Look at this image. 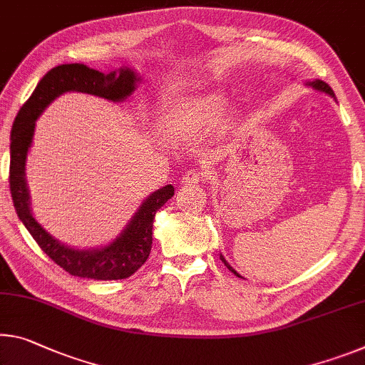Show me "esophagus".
I'll list each match as a JSON object with an SVG mask.
<instances>
[{"instance_id": "obj_1", "label": "esophagus", "mask_w": 365, "mask_h": 365, "mask_svg": "<svg viewBox=\"0 0 365 365\" xmlns=\"http://www.w3.org/2000/svg\"><path fill=\"white\" fill-rule=\"evenodd\" d=\"M201 180H203V175L198 170H188L185 175L182 177V185H185V187H190V185H196L200 183Z\"/></svg>"}]
</instances>
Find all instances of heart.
<instances>
[{"mask_svg": "<svg viewBox=\"0 0 365 365\" xmlns=\"http://www.w3.org/2000/svg\"><path fill=\"white\" fill-rule=\"evenodd\" d=\"M229 103L224 91H206L173 103L162 115V128L173 138L192 140L222 117Z\"/></svg>", "mask_w": 365, "mask_h": 365, "instance_id": "1", "label": "heart"}]
</instances>
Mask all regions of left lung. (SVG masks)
I'll use <instances>...</instances> for the list:
<instances>
[{
  "label": "left lung",
  "instance_id": "left-lung-1",
  "mask_svg": "<svg viewBox=\"0 0 365 365\" xmlns=\"http://www.w3.org/2000/svg\"><path fill=\"white\" fill-rule=\"evenodd\" d=\"M305 86H307V88H312V89H315V91H318V92H323V94H327V96H329V97H333V99H336V96H334V92H333V89L329 88V86L325 83V81H322V79H314V81H305ZM221 259H222V263L227 266L229 268V271H232V273L235 274V276H239V277H242L239 273H237V271L232 268V266H230L229 263H227V259L224 258V255L221 253Z\"/></svg>",
  "mask_w": 365,
  "mask_h": 365
}]
</instances>
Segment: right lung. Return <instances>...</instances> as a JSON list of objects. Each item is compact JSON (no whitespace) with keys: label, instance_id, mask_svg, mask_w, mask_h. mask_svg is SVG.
<instances>
[{"label":"right lung","instance_id":"1","mask_svg":"<svg viewBox=\"0 0 365 365\" xmlns=\"http://www.w3.org/2000/svg\"><path fill=\"white\" fill-rule=\"evenodd\" d=\"M140 83V74L126 66L102 73L83 63L60 65L50 69L40 79L36 91L21 107L13 123L9 148V188L17 217L26 225L40 248L73 276L96 281H112L125 279L136 273L151 253L155 212L172 198L175 190L172 185H165L148 195L126 222L123 230L106 245L76 248L63 244L37 221L31 207V193L26 180V160L34 141L36 121L51 102L66 92H83L120 103L133 96Z\"/></svg>","mask_w":365,"mask_h":365}]
</instances>
